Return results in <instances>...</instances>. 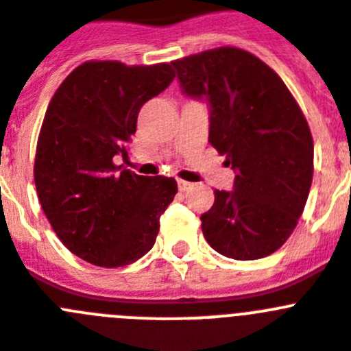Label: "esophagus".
Here are the masks:
<instances>
[{
  "instance_id": "obj_1",
  "label": "esophagus",
  "mask_w": 351,
  "mask_h": 351,
  "mask_svg": "<svg viewBox=\"0 0 351 351\" xmlns=\"http://www.w3.org/2000/svg\"><path fill=\"white\" fill-rule=\"evenodd\" d=\"M192 187H194V183L185 182V180H178V189H180V191L187 192V191H191Z\"/></svg>"
}]
</instances>
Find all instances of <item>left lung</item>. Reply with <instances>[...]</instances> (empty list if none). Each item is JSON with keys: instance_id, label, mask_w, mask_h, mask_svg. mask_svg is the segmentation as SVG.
<instances>
[{"instance_id": "8db88e82", "label": "left lung", "mask_w": 351, "mask_h": 351, "mask_svg": "<svg viewBox=\"0 0 351 351\" xmlns=\"http://www.w3.org/2000/svg\"><path fill=\"white\" fill-rule=\"evenodd\" d=\"M182 93L210 106V143L234 169L201 215L208 245L255 261L289 239L313 180V138L283 80L254 53L220 47L173 61Z\"/></svg>"}]
</instances>
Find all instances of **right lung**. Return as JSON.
I'll return each mask as SVG.
<instances>
[{"label": "right lung", "instance_id": "add662e5", "mask_svg": "<svg viewBox=\"0 0 351 351\" xmlns=\"http://www.w3.org/2000/svg\"><path fill=\"white\" fill-rule=\"evenodd\" d=\"M173 78L168 62L89 61L50 99L34 159L38 199L62 245L94 266L143 257L178 192L175 178L141 176L113 162L128 157L141 106Z\"/></svg>", "mask_w": 351, "mask_h": 351}]
</instances>
